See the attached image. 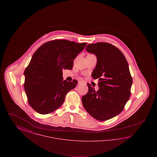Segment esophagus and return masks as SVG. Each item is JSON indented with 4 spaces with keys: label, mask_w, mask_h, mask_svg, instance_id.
I'll return each mask as SVG.
<instances>
[{
    "label": "esophagus",
    "mask_w": 157,
    "mask_h": 157,
    "mask_svg": "<svg viewBox=\"0 0 157 157\" xmlns=\"http://www.w3.org/2000/svg\"><path fill=\"white\" fill-rule=\"evenodd\" d=\"M84 83L83 81H78V84H83Z\"/></svg>",
    "instance_id": "esophagus-1"
}]
</instances>
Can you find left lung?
Returning <instances> with one entry per match:
<instances>
[{
	"label": "left lung",
	"instance_id": "8db88e82",
	"mask_svg": "<svg viewBox=\"0 0 157 157\" xmlns=\"http://www.w3.org/2000/svg\"><path fill=\"white\" fill-rule=\"evenodd\" d=\"M86 51L95 55L97 65L92 76L98 79L97 91L88 83V92L82 97L85 110L95 119L104 121L122 112L131 95L132 79L123 53L108 43L88 44Z\"/></svg>",
	"mask_w": 157,
	"mask_h": 157
}]
</instances>
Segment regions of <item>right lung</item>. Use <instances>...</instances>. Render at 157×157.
<instances>
[{"instance_id":"1","label":"right lung","mask_w":157,"mask_h":157,"mask_svg":"<svg viewBox=\"0 0 157 157\" xmlns=\"http://www.w3.org/2000/svg\"><path fill=\"white\" fill-rule=\"evenodd\" d=\"M86 43L55 40L40 46L24 72V87L28 102L37 113L48 114L63 104L67 92L78 81L63 80L62 70H71Z\"/></svg>"}]
</instances>
